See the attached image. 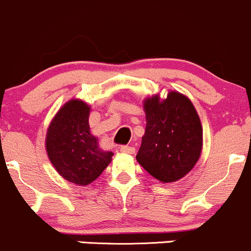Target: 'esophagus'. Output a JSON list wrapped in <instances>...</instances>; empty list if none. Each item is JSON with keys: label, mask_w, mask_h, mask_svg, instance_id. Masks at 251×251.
Instances as JSON below:
<instances>
[{"label": "esophagus", "mask_w": 251, "mask_h": 251, "mask_svg": "<svg viewBox=\"0 0 251 251\" xmlns=\"http://www.w3.org/2000/svg\"><path fill=\"white\" fill-rule=\"evenodd\" d=\"M120 151L123 153H128V155H133V153H134V148L127 147V145H124V147L120 148Z\"/></svg>", "instance_id": "1"}]
</instances>
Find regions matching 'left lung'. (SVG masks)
Instances as JSON below:
<instances>
[{
  "label": "left lung",
  "mask_w": 251,
  "mask_h": 251,
  "mask_svg": "<svg viewBox=\"0 0 251 251\" xmlns=\"http://www.w3.org/2000/svg\"><path fill=\"white\" fill-rule=\"evenodd\" d=\"M143 108L147 126L137 161L159 182L181 180L201 156L202 125L197 109L176 90L166 99L148 96Z\"/></svg>",
  "instance_id": "8db88e82"
}]
</instances>
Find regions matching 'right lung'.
<instances>
[{"instance_id": "add662e5", "label": "right lung", "mask_w": 251, "mask_h": 251, "mask_svg": "<svg viewBox=\"0 0 251 251\" xmlns=\"http://www.w3.org/2000/svg\"><path fill=\"white\" fill-rule=\"evenodd\" d=\"M90 111L81 99H71L52 118L46 132L50 162L63 178L77 186L92 183L112 162V151L102 150L90 132Z\"/></svg>"}]
</instances>
